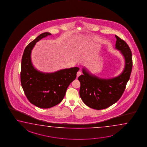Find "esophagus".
<instances>
[{
    "label": "esophagus",
    "mask_w": 147,
    "mask_h": 147,
    "mask_svg": "<svg viewBox=\"0 0 147 147\" xmlns=\"http://www.w3.org/2000/svg\"><path fill=\"white\" fill-rule=\"evenodd\" d=\"M81 74H82V73H81V72H80V71H78V73H77V74H76V75H77V78L79 77Z\"/></svg>",
    "instance_id": "esophagus-1"
}]
</instances>
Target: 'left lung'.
Here are the masks:
<instances>
[{
	"label": "left lung",
	"mask_w": 147,
	"mask_h": 147,
	"mask_svg": "<svg viewBox=\"0 0 147 147\" xmlns=\"http://www.w3.org/2000/svg\"><path fill=\"white\" fill-rule=\"evenodd\" d=\"M115 48L123 54L125 65L123 72L117 77L105 79L90 74L83 68V75L78 77L81 83L80 95L90 108L100 110L108 108L120 99L129 81L132 67L131 50L124 40L115 35Z\"/></svg>",
	"instance_id": "8db88e82"
}]
</instances>
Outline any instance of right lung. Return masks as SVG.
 Masks as SVG:
<instances>
[{
  "label": "right lung",
  "instance_id": "obj_1",
  "mask_svg": "<svg viewBox=\"0 0 147 147\" xmlns=\"http://www.w3.org/2000/svg\"><path fill=\"white\" fill-rule=\"evenodd\" d=\"M50 35L51 34L49 32L42 33L30 42L25 48L21 60L22 87L29 101L41 108H51L59 104L80 69L74 67L45 73L34 67L31 60V51L36 42Z\"/></svg>",
  "mask_w": 147,
  "mask_h": 147
}]
</instances>
